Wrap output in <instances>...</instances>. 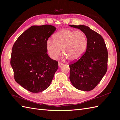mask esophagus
Masks as SVG:
<instances>
[{
    "label": "esophagus",
    "mask_w": 120,
    "mask_h": 120,
    "mask_svg": "<svg viewBox=\"0 0 120 120\" xmlns=\"http://www.w3.org/2000/svg\"><path fill=\"white\" fill-rule=\"evenodd\" d=\"M63 65V63H61V62H59L58 63V66L59 67H61L62 65Z\"/></svg>",
    "instance_id": "esophagus-1"
}]
</instances>
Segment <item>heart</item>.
Returning a JSON list of instances; mask_svg holds the SVG:
<instances>
[{"label": "heart", "instance_id": "b5f03b06", "mask_svg": "<svg viewBox=\"0 0 120 120\" xmlns=\"http://www.w3.org/2000/svg\"><path fill=\"white\" fill-rule=\"evenodd\" d=\"M88 40L86 34L81 31L62 29L56 34L52 41L46 43V49L50 57L55 60L62 49L64 57L71 61L79 59L86 52Z\"/></svg>", "mask_w": 120, "mask_h": 120}]
</instances>
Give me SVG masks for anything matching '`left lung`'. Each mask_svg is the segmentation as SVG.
Wrapping results in <instances>:
<instances>
[{"label": "left lung", "mask_w": 120, "mask_h": 120, "mask_svg": "<svg viewBox=\"0 0 120 120\" xmlns=\"http://www.w3.org/2000/svg\"><path fill=\"white\" fill-rule=\"evenodd\" d=\"M79 29L86 35L88 45L79 59L69 64L70 79L79 90H93L100 82L107 70L108 52L104 39L98 33L85 25H71Z\"/></svg>", "instance_id": "obj_1"}]
</instances>
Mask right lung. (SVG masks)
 I'll use <instances>...</instances> for the list:
<instances>
[{
    "label": "right lung",
    "mask_w": 120,
    "mask_h": 120,
    "mask_svg": "<svg viewBox=\"0 0 120 120\" xmlns=\"http://www.w3.org/2000/svg\"><path fill=\"white\" fill-rule=\"evenodd\" d=\"M56 28L50 25L32 26L18 38L13 46L10 63L14 79L32 93L50 85L58 62L47 53L46 43Z\"/></svg>",
    "instance_id": "right-lung-1"
}]
</instances>
